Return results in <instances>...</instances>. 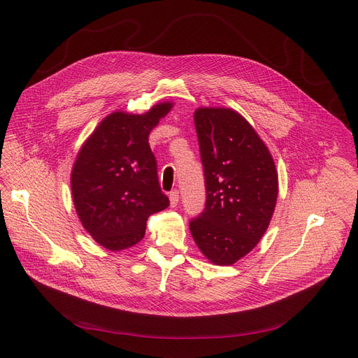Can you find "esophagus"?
<instances>
[{"label": "esophagus", "mask_w": 358, "mask_h": 358, "mask_svg": "<svg viewBox=\"0 0 358 358\" xmlns=\"http://www.w3.org/2000/svg\"><path fill=\"white\" fill-rule=\"evenodd\" d=\"M178 200H180V196H178L177 190L169 193V204H171V208H176V206L178 204Z\"/></svg>", "instance_id": "esophagus-1"}]
</instances>
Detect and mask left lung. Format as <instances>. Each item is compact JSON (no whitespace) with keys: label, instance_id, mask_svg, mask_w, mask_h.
<instances>
[{"label":"left lung","instance_id":"1","mask_svg":"<svg viewBox=\"0 0 358 358\" xmlns=\"http://www.w3.org/2000/svg\"><path fill=\"white\" fill-rule=\"evenodd\" d=\"M194 124L206 206L190 220V232L213 264L232 266L268 228L278 194L277 169L266 143L238 111L200 107Z\"/></svg>","mask_w":358,"mask_h":358}]
</instances>
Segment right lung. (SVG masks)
Instances as JSON below:
<instances>
[{
	"mask_svg": "<svg viewBox=\"0 0 358 358\" xmlns=\"http://www.w3.org/2000/svg\"><path fill=\"white\" fill-rule=\"evenodd\" d=\"M171 108L173 103L165 101L143 115L111 113L84 142L73 162L75 210L84 229L106 250L134 247L145 236L148 217L169 206L148 138Z\"/></svg>",
	"mask_w": 358,
	"mask_h": 358,
	"instance_id": "1",
	"label": "right lung"
}]
</instances>
